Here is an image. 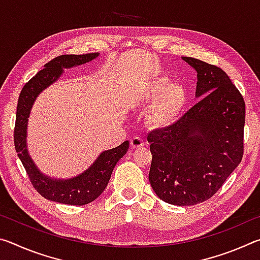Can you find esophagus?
<instances>
[{"label": "esophagus", "mask_w": 260, "mask_h": 260, "mask_svg": "<svg viewBox=\"0 0 260 260\" xmlns=\"http://www.w3.org/2000/svg\"><path fill=\"white\" fill-rule=\"evenodd\" d=\"M142 146H143V141L141 140L140 138H138V136H135V138L131 140V147L133 149L141 148Z\"/></svg>", "instance_id": "obj_1"}]
</instances>
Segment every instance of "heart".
<instances>
[{
  "label": "heart",
  "instance_id": "b5f03b06",
  "mask_svg": "<svg viewBox=\"0 0 260 260\" xmlns=\"http://www.w3.org/2000/svg\"><path fill=\"white\" fill-rule=\"evenodd\" d=\"M157 97L148 112V121L152 127L162 128L172 125L178 119L184 104L187 93L181 85H170L165 78H158L143 87L139 100H153Z\"/></svg>",
  "mask_w": 260,
  "mask_h": 260
}]
</instances>
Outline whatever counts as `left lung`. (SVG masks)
<instances>
[{
  "mask_svg": "<svg viewBox=\"0 0 260 260\" xmlns=\"http://www.w3.org/2000/svg\"><path fill=\"white\" fill-rule=\"evenodd\" d=\"M182 59L197 71L196 96L204 98L173 125L148 135L149 181L161 201L187 206L211 199L241 162L245 103L221 69Z\"/></svg>",
  "mask_w": 260,
  "mask_h": 260,
  "instance_id": "left-lung-1",
  "label": "left lung"
}]
</instances>
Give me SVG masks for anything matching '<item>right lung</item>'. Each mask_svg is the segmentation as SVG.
I'll return each mask as SVG.
<instances>
[{"label":"right lung","mask_w":260,"mask_h":260,"mask_svg":"<svg viewBox=\"0 0 260 260\" xmlns=\"http://www.w3.org/2000/svg\"><path fill=\"white\" fill-rule=\"evenodd\" d=\"M99 52L85 55H60L48 61L45 69L39 71L21 89L17 104L14 141L16 151L23 162L32 186L47 200L70 205H85L93 202L103 192L111 178L118 160L128 150L129 142L102 152L85 173L67 181L48 179L39 172L26 149V126L33 102L41 90L51 85L63 72L61 68H71L94 59Z\"/></svg>","instance_id":"1"}]
</instances>
